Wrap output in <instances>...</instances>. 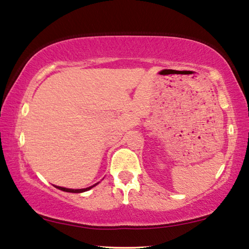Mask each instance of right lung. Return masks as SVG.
Here are the masks:
<instances>
[{
	"instance_id": "right-lung-1",
	"label": "right lung",
	"mask_w": 249,
	"mask_h": 249,
	"mask_svg": "<svg viewBox=\"0 0 249 249\" xmlns=\"http://www.w3.org/2000/svg\"><path fill=\"white\" fill-rule=\"evenodd\" d=\"M97 184H98V183H97ZM97 184H94V185H92V186L87 187V188H80V190H74V188H66V187H61V186H55V187L58 188V190L63 191V192H68V193H83V192H87V191L91 190V188L96 186Z\"/></svg>"
}]
</instances>
